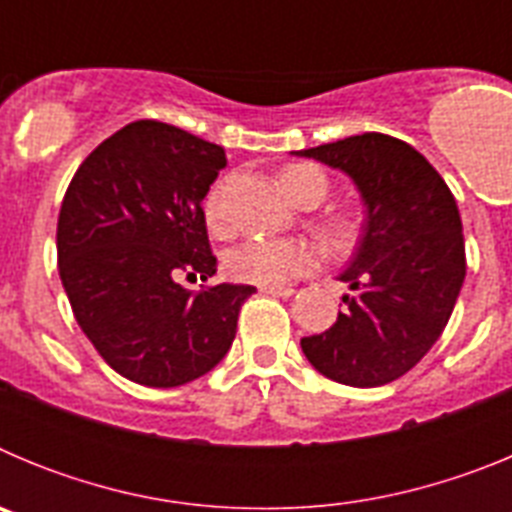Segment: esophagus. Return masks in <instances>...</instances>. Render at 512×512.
Returning <instances> with one entry per match:
<instances>
[{
  "instance_id": "34e87169",
  "label": "esophagus",
  "mask_w": 512,
  "mask_h": 512,
  "mask_svg": "<svg viewBox=\"0 0 512 512\" xmlns=\"http://www.w3.org/2000/svg\"><path fill=\"white\" fill-rule=\"evenodd\" d=\"M264 295H274V297H292L295 295V287H259Z\"/></svg>"
}]
</instances>
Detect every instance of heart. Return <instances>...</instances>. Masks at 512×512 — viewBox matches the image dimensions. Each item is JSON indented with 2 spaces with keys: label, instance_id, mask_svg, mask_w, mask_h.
Masks as SVG:
<instances>
[{
  "label": "heart",
  "instance_id": "heart-1",
  "mask_svg": "<svg viewBox=\"0 0 512 512\" xmlns=\"http://www.w3.org/2000/svg\"><path fill=\"white\" fill-rule=\"evenodd\" d=\"M307 184L318 187L320 200L325 194V176L320 174L315 166L310 164H295L279 174V187L287 194L289 200L295 197L300 189ZM205 220L212 230H220L223 225V207H220V194L210 192L205 200ZM328 238L336 246H348L356 238V223L341 217L328 225ZM312 253L310 248L302 243L292 241H269V238H256V241H246L241 246H235L225 259L228 274L235 282L259 284V287H279L287 284L289 279H295L307 264H310Z\"/></svg>",
  "mask_w": 512,
  "mask_h": 512
}]
</instances>
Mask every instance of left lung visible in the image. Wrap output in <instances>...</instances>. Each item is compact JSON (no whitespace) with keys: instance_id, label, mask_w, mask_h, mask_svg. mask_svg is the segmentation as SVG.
Wrapping results in <instances>:
<instances>
[{"instance_id":"left-lung-1","label":"left lung","mask_w":512,"mask_h":512,"mask_svg":"<svg viewBox=\"0 0 512 512\" xmlns=\"http://www.w3.org/2000/svg\"><path fill=\"white\" fill-rule=\"evenodd\" d=\"M295 156L315 158L354 182L364 228L346 269V310L325 333L302 338L323 377L379 387L410 372L449 323L467 274L454 194L405 140L364 133Z\"/></svg>"}]
</instances>
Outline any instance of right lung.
Returning a JSON list of instances; mask_svg holds the SVG:
<instances>
[{
    "instance_id": "add662e5",
    "label": "right lung",
    "mask_w": 512,
    "mask_h": 512,
    "mask_svg": "<svg viewBox=\"0 0 512 512\" xmlns=\"http://www.w3.org/2000/svg\"><path fill=\"white\" fill-rule=\"evenodd\" d=\"M225 169L210 140L138 120L79 166L58 215V274L76 323L130 382L179 387L215 369L251 284L192 292L179 274L217 271L202 200Z\"/></svg>"
}]
</instances>
